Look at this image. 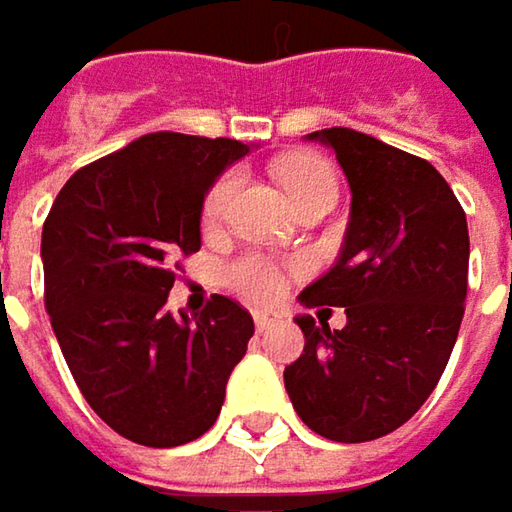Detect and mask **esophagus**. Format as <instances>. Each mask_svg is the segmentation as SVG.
<instances>
[{
  "label": "esophagus",
  "instance_id": "34e87169",
  "mask_svg": "<svg viewBox=\"0 0 512 512\" xmlns=\"http://www.w3.org/2000/svg\"><path fill=\"white\" fill-rule=\"evenodd\" d=\"M253 323H256V329H259V332H268V329H274V326L282 323V314L271 309L253 311Z\"/></svg>",
  "mask_w": 512,
  "mask_h": 512
}]
</instances>
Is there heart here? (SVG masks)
<instances>
[{
  "instance_id": "heart-1",
  "label": "heart",
  "mask_w": 512,
  "mask_h": 512,
  "mask_svg": "<svg viewBox=\"0 0 512 512\" xmlns=\"http://www.w3.org/2000/svg\"><path fill=\"white\" fill-rule=\"evenodd\" d=\"M276 174H279L285 192L291 195L294 206L311 198L314 192H323V189L335 192L338 189L332 165L323 157H314V154H297V157L282 160ZM238 183H241L238 171H227L224 177H218L212 183V189L206 192V201H203V224L206 227H218L227 218L230 203L238 192ZM224 282H227V288H233L236 294L247 297V300H271L282 288L279 271L268 259H259V256H241L236 262H230L224 268Z\"/></svg>"
}]
</instances>
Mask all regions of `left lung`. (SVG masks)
Instances as JSON below:
<instances>
[{
	"mask_svg": "<svg viewBox=\"0 0 512 512\" xmlns=\"http://www.w3.org/2000/svg\"><path fill=\"white\" fill-rule=\"evenodd\" d=\"M309 139L335 151L352 206L335 268L300 300L341 306L347 326L297 317L306 347L285 367V390L320 437L367 443L411 420L449 364L469 276L466 212L428 160L349 128Z\"/></svg>",
	"mask_w": 512,
	"mask_h": 512,
	"instance_id": "obj_1",
	"label": "left lung"
}]
</instances>
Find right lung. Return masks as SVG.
Wrapping results in <instances>:
<instances>
[{
  "mask_svg": "<svg viewBox=\"0 0 512 512\" xmlns=\"http://www.w3.org/2000/svg\"><path fill=\"white\" fill-rule=\"evenodd\" d=\"M250 145L148 133L75 171L43 224L46 311L90 408L139 446L206 434L253 317L215 294L195 317L165 309L174 259L201 250L203 198Z\"/></svg>",
  "mask_w": 512,
  "mask_h": 512,
  "instance_id": "obj_1",
  "label": "right lung"
}]
</instances>
